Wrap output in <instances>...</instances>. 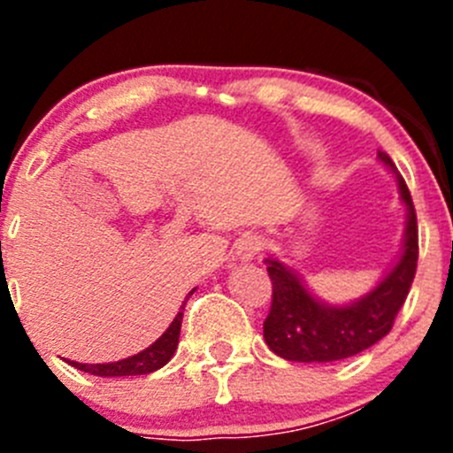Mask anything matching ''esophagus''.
Segmentation results:
<instances>
[{"mask_svg":"<svg viewBox=\"0 0 453 453\" xmlns=\"http://www.w3.org/2000/svg\"><path fill=\"white\" fill-rule=\"evenodd\" d=\"M263 248H265L263 236H260L258 232H248V234L241 236L239 243H236V256L243 260H250V258H254V256L258 254Z\"/></svg>","mask_w":453,"mask_h":453,"instance_id":"esophagus-1","label":"esophagus"}]
</instances>
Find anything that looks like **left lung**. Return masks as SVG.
<instances>
[{"mask_svg": "<svg viewBox=\"0 0 453 453\" xmlns=\"http://www.w3.org/2000/svg\"><path fill=\"white\" fill-rule=\"evenodd\" d=\"M379 159L396 173L390 155L379 150ZM401 199L408 205L403 256L396 267L366 298L350 307H326L311 298L303 282L278 260L267 258L272 278V307L263 322L269 349L289 362H337L353 357L377 344L392 331L396 313L412 287L418 260V223L412 195L399 175Z\"/></svg>", "mask_w": 453, "mask_h": 453, "instance_id": "1", "label": "left lung"}]
</instances>
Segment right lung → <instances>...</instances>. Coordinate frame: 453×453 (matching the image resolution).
Segmentation results:
<instances>
[{"instance_id": "obj_1", "label": "right lung", "mask_w": 453, "mask_h": 453, "mask_svg": "<svg viewBox=\"0 0 453 453\" xmlns=\"http://www.w3.org/2000/svg\"><path fill=\"white\" fill-rule=\"evenodd\" d=\"M193 291H190L188 296H193ZM184 304H181L180 313H177V318L173 319L171 326L166 328V333H164V335L159 337L155 344H150L149 349L142 350V353H138V355H134V357H127V359H122V362H116V364H79V362H70V364L74 368L83 370V372L98 374V377H129V374H149V372H153V370L166 366L168 359L175 355L177 344H180Z\"/></svg>"}]
</instances>
